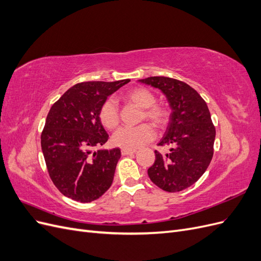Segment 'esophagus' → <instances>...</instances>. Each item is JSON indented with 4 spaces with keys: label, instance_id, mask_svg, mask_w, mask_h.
<instances>
[{
    "label": "esophagus",
    "instance_id": "34e87169",
    "mask_svg": "<svg viewBox=\"0 0 261 261\" xmlns=\"http://www.w3.org/2000/svg\"><path fill=\"white\" fill-rule=\"evenodd\" d=\"M122 154L123 155H127V154H133V153H135L136 152V150L134 149V150H130V149H122Z\"/></svg>",
    "mask_w": 261,
    "mask_h": 261
}]
</instances>
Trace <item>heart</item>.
Returning a JSON list of instances; mask_svg holds the SVG:
<instances>
[{
    "mask_svg": "<svg viewBox=\"0 0 261 261\" xmlns=\"http://www.w3.org/2000/svg\"><path fill=\"white\" fill-rule=\"evenodd\" d=\"M122 99L129 105L141 109L139 122L148 120L155 127L163 128L167 126L170 112L167 107L156 103L154 94L144 87H135L123 93ZM101 124L109 130L115 129L120 125V109L113 99H108L99 110ZM154 128L151 124H141L137 127H124L118 129L112 137V144L116 147L134 150L149 143L154 138Z\"/></svg>",
    "mask_w": 261,
    "mask_h": 261,
    "instance_id": "obj_1",
    "label": "heart"
}]
</instances>
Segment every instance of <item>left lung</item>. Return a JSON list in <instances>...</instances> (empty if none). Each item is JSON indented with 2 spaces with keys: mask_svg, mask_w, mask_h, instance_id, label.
<instances>
[{
  "mask_svg": "<svg viewBox=\"0 0 261 261\" xmlns=\"http://www.w3.org/2000/svg\"><path fill=\"white\" fill-rule=\"evenodd\" d=\"M139 82L159 88L172 108L168 129L158 144L170 146V152L161 154L155 150L148 175L165 192L184 191L201 177L213 155L216 127L206 101L191 86L174 78L154 76Z\"/></svg>",
  "mask_w": 261,
  "mask_h": 261,
  "instance_id": "8db88e82",
  "label": "left lung"
}]
</instances>
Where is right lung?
I'll use <instances>...</instances> for the list:
<instances>
[{"mask_svg":"<svg viewBox=\"0 0 261 261\" xmlns=\"http://www.w3.org/2000/svg\"><path fill=\"white\" fill-rule=\"evenodd\" d=\"M129 80L76 84L51 107L41 133L49 175L68 198L90 202L112 185L121 150H97L109 135L99 118L107 98Z\"/></svg>","mask_w":261,"mask_h":261,"instance_id":"obj_1","label":"right lung"}]
</instances>
